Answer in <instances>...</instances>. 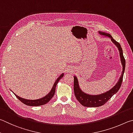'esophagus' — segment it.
<instances>
[{
  "label": "esophagus",
  "mask_w": 133,
  "mask_h": 133,
  "mask_svg": "<svg viewBox=\"0 0 133 133\" xmlns=\"http://www.w3.org/2000/svg\"><path fill=\"white\" fill-rule=\"evenodd\" d=\"M69 71H71V69H68V72Z\"/></svg>",
  "instance_id": "esophagus-1"
}]
</instances>
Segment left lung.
<instances>
[{"label": "left lung", "instance_id": "8db88e82", "mask_svg": "<svg viewBox=\"0 0 133 133\" xmlns=\"http://www.w3.org/2000/svg\"><path fill=\"white\" fill-rule=\"evenodd\" d=\"M99 32L101 34L103 35V36H106L107 37H109L111 38V41H112L113 42V43L118 47L120 52L121 61H122V64L123 65V71L122 75H121L119 79V81H118V82L116 83V85L115 87L110 90L104 93V94L99 95H89L85 94L84 92H83L82 90H81L79 87L77 78H76V76H74V94H75L76 99L79 102V103L82 104V105L85 107H99L105 104L106 102L112 97L113 95L116 94V93L118 92V90H119L121 87V85H122L123 75H124L125 70V60L124 56H123L122 46H121L119 43H118V42L116 41L115 39H113L112 36H111L110 34H108L102 31H99Z\"/></svg>", "mask_w": 133, "mask_h": 133}]
</instances>
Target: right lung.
Wrapping results in <instances>:
<instances>
[{"label": "right lung", "instance_id": "obj_1", "mask_svg": "<svg viewBox=\"0 0 133 133\" xmlns=\"http://www.w3.org/2000/svg\"><path fill=\"white\" fill-rule=\"evenodd\" d=\"M63 76H64V74H62L56 80L54 84L52 89L50 91V92L49 94L46 95L45 97H43V98L39 99H37V100H28V99H25L22 98L19 96H18L17 95H16V94L15 96L16 97L22 102L23 103H24L25 104H26L27 106H41L43 105V104H45L46 103H47L48 102L50 101V100L52 99V97L54 96V95L55 94V88H56V86H57L58 82H59V81L61 79Z\"/></svg>", "mask_w": 133, "mask_h": 133}]
</instances>
